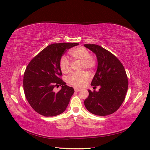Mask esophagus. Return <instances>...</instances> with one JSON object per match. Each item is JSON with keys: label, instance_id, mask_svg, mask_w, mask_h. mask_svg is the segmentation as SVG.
<instances>
[{"label": "esophagus", "instance_id": "obj_1", "mask_svg": "<svg viewBox=\"0 0 150 150\" xmlns=\"http://www.w3.org/2000/svg\"><path fill=\"white\" fill-rule=\"evenodd\" d=\"M75 91L76 92H79V91H81V89H80V88H75Z\"/></svg>", "mask_w": 150, "mask_h": 150}]
</instances>
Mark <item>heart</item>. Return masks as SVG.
<instances>
[{
  "mask_svg": "<svg viewBox=\"0 0 150 150\" xmlns=\"http://www.w3.org/2000/svg\"><path fill=\"white\" fill-rule=\"evenodd\" d=\"M69 54L73 60L81 61L80 70H86L91 71L95 68L96 61L90 52L84 47H78L71 49L69 51ZM60 69L64 74H67L70 71V63L65 56H62L60 59ZM88 79L86 72H81L80 74H71L67 78V81L70 84L76 86H81Z\"/></svg>",
  "mask_w": 150,
  "mask_h": 150,
  "instance_id": "b5f03b06",
  "label": "heart"
}]
</instances>
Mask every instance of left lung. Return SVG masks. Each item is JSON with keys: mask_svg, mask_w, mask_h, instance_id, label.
I'll return each instance as SVG.
<instances>
[{"mask_svg": "<svg viewBox=\"0 0 150 150\" xmlns=\"http://www.w3.org/2000/svg\"><path fill=\"white\" fill-rule=\"evenodd\" d=\"M96 55L98 67L91 85L100 86L98 91L88 90L89 96L84 101L91 113L105 116L115 112L124 102L128 90V79L119 60L106 49L96 44H84Z\"/></svg>", "mask_w": 150, "mask_h": 150, "instance_id": "8db88e82", "label": "left lung"}]
</instances>
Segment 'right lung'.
<instances>
[{"label": "right lung", "instance_id": "1", "mask_svg": "<svg viewBox=\"0 0 150 150\" xmlns=\"http://www.w3.org/2000/svg\"><path fill=\"white\" fill-rule=\"evenodd\" d=\"M79 43L52 44L44 48L28 65L23 76V89L27 101L36 112L45 117H52L65 111L74 93L59 78L62 75L60 59L67 49ZM61 86L56 93L55 86Z\"/></svg>", "mask_w": 150, "mask_h": 150}]
</instances>
